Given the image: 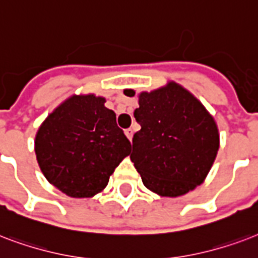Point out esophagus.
Masks as SVG:
<instances>
[{
  "mask_svg": "<svg viewBox=\"0 0 258 258\" xmlns=\"http://www.w3.org/2000/svg\"><path fill=\"white\" fill-rule=\"evenodd\" d=\"M133 133H135V131H133L132 127H129V129H126V131H125V135H126V137L129 140H132V137H133Z\"/></svg>",
  "mask_w": 258,
  "mask_h": 258,
  "instance_id": "esophagus-1",
  "label": "esophagus"
}]
</instances>
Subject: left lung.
<instances>
[{
    "mask_svg": "<svg viewBox=\"0 0 258 258\" xmlns=\"http://www.w3.org/2000/svg\"><path fill=\"white\" fill-rule=\"evenodd\" d=\"M129 97L133 90H125ZM131 160L144 185L163 197H180L205 180L219 148L214 118L176 83L140 94Z\"/></svg>",
    "mask_w": 258,
    "mask_h": 258,
    "instance_id": "1",
    "label": "left lung"
}]
</instances>
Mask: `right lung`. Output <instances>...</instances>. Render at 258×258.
Listing matches in <instances>:
<instances>
[{"mask_svg":"<svg viewBox=\"0 0 258 258\" xmlns=\"http://www.w3.org/2000/svg\"><path fill=\"white\" fill-rule=\"evenodd\" d=\"M95 95H75L40 126L35 152L47 180L71 198H89L131 153L132 144L118 127L115 113Z\"/></svg>","mask_w":258,"mask_h":258,"instance_id":"right-lung-1","label":"right lung"}]
</instances>
